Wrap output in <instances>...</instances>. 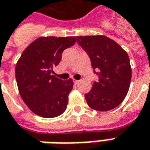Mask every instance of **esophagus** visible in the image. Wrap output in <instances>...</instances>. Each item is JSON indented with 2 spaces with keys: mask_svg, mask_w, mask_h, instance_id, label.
I'll use <instances>...</instances> for the list:
<instances>
[{
  "mask_svg": "<svg viewBox=\"0 0 150 150\" xmlns=\"http://www.w3.org/2000/svg\"><path fill=\"white\" fill-rule=\"evenodd\" d=\"M78 83H79V81H78V80H74V84H75V85H77Z\"/></svg>",
  "mask_w": 150,
  "mask_h": 150,
  "instance_id": "1",
  "label": "esophagus"
}]
</instances>
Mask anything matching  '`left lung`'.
<instances>
[{
    "label": "left lung",
    "instance_id": "8db88e82",
    "mask_svg": "<svg viewBox=\"0 0 150 150\" xmlns=\"http://www.w3.org/2000/svg\"><path fill=\"white\" fill-rule=\"evenodd\" d=\"M76 40L98 76L91 91L85 94L87 105L99 111L114 109L129 91L131 68L128 54L114 40L103 35L78 36Z\"/></svg>",
    "mask_w": 150,
    "mask_h": 150
}]
</instances>
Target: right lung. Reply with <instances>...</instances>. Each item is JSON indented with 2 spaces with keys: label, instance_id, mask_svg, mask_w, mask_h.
Returning a JSON list of instances; mask_svg holds the SVG:
<instances>
[{
  "label": "right lung",
  "instance_id": "obj_1",
  "mask_svg": "<svg viewBox=\"0 0 150 150\" xmlns=\"http://www.w3.org/2000/svg\"><path fill=\"white\" fill-rule=\"evenodd\" d=\"M75 37H40L29 45L17 62L16 78L21 96L36 115L53 118L62 115L72 91V79L53 75L63 52L73 46Z\"/></svg>",
  "mask_w": 150,
  "mask_h": 150
}]
</instances>
